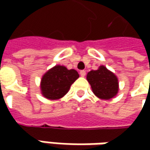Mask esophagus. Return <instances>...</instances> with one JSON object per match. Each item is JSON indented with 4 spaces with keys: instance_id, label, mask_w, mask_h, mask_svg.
I'll use <instances>...</instances> for the list:
<instances>
[{
    "instance_id": "obj_1",
    "label": "esophagus",
    "mask_w": 150,
    "mask_h": 150,
    "mask_svg": "<svg viewBox=\"0 0 150 150\" xmlns=\"http://www.w3.org/2000/svg\"><path fill=\"white\" fill-rule=\"evenodd\" d=\"M80 75H81V77H85L86 76V71H84V70L80 71Z\"/></svg>"
}]
</instances>
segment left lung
Returning <instances> with one entry per match:
<instances>
[{
    "mask_svg": "<svg viewBox=\"0 0 150 150\" xmlns=\"http://www.w3.org/2000/svg\"><path fill=\"white\" fill-rule=\"evenodd\" d=\"M93 93L102 99H110L117 94L118 83L117 77L104 66L92 70L87 75Z\"/></svg>",
    "mask_w": 150,
    "mask_h": 150,
    "instance_id": "8db88e82",
    "label": "left lung"
}]
</instances>
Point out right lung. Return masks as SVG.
<instances>
[{"label":"right lung","instance_id":"1","mask_svg":"<svg viewBox=\"0 0 150 150\" xmlns=\"http://www.w3.org/2000/svg\"><path fill=\"white\" fill-rule=\"evenodd\" d=\"M79 78L74 69L68 70L63 66H55L44 74L41 89L44 97L48 99H58L66 94L72 85Z\"/></svg>","mask_w":150,"mask_h":150}]
</instances>
